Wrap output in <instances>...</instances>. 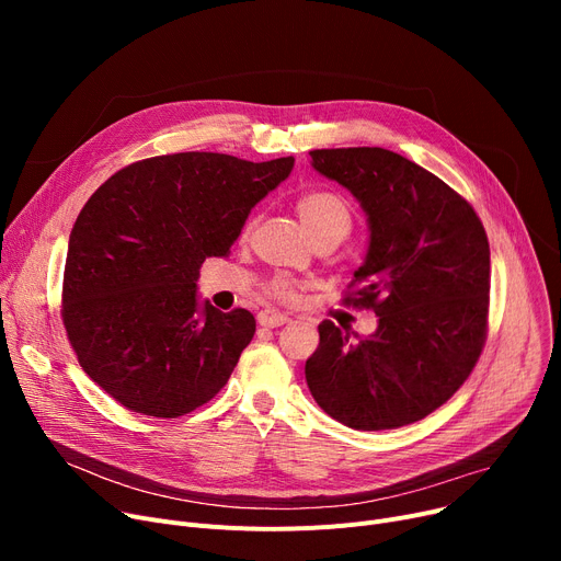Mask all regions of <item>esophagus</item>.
I'll use <instances>...</instances> for the list:
<instances>
[{
	"label": "esophagus",
	"mask_w": 561,
	"mask_h": 561,
	"mask_svg": "<svg viewBox=\"0 0 561 561\" xmlns=\"http://www.w3.org/2000/svg\"><path fill=\"white\" fill-rule=\"evenodd\" d=\"M290 318L286 313H279V311H273V309H263L256 313V322L261 328H279V325H286Z\"/></svg>",
	"instance_id": "esophagus-1"
}]
</instances>
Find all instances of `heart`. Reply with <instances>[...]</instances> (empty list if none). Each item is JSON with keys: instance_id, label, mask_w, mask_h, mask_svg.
<instances>
[{"instance_id": "obj_1", "label": "heart", "mask_w": 561, "mask_h": 561, "mask_svg": "<svg viewBox=\"0 0 561 561\" xmlns=\"http://www.w3.org/2000/svg\"><path fill=\"white\" fill-rule=\"evenodd\" d=\"M296 211L313 241L322 239V236H330V233L345 236L352 225V211H350L347 202L341 195L330 193V191L305 193L296 202ZM271 293L282 300H293L298 290H296V284H293L290 279L279 277L271 284Z\"/></svg>"}]
</instances>
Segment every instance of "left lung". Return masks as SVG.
I'll list each match as a JSON object with an SVG mask.
<instances>
[{"mask_svg":"<svg viewBox=\"0 0 561 561\" xmlns=\"http://www.w3.org/2000/svg\"><path fill=\"white\" fill-rule=\"evenodd\" d=\"M311 165L347 188L368 220V250L345 302L373 309L377 330L350 339L332 320L305 375L320 409L352 430L425 419L473 370L489 311L486 231L436 174L381 147L313 150Z\"/></svg>","mask_w":561,"mask_h":561,"instance_id":"8db88e82","label":"left lung"}]
</instances>
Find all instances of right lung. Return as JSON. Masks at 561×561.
I'll use <instances>...</instances> for the list:
<instances>
[{
	"mask_svg": "<svg viewBox=\"0 0 561 561\" xmlns=\"http://www.w3.org/2000/svg\"><path fill=\"white\" fill-rule=\"evenodd\" d=\"M293 163L154 157L115 172L85 202L68 243L64 325L81 368L113 400L176 419L227 385L256 322L199 300V265L227 256Z\"/></svg>",
	"mask_w": 561,
	"mask_h": 561,
	"instance_id": "right-lung-1",
	"label": "right lung"
}]
</instances>
